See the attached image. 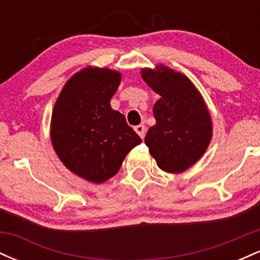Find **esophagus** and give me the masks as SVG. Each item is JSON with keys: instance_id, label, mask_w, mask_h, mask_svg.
Segmentation results:
<instances>
[{"instance_id": "obj_1", "label": "esophagus", "mask_w": 260, "mask_h": 260, "mask_svg": "<svg viewBox=\"0 0 260 260\" xmlns=\"http://www.w3.org/2000/svg\"><path fill=\"white\" fill-rule=\"evenodd\" d=\"M134 131L139 134V137L142 139L145 137V126H143V124H138V126L134 127Z\"/></svg>"}]
</instances>
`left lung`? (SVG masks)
<instances>
[{
	"instance_id": "8db88e82",
	"label": "left lung",
	"mask_w": 260,
	"mask_h": 260,
	"mask_svg": "<svg viewBox=\"0 0 260 260\" xmlns=\"http://www.w3.org/2000/svg\"><path fill=\"white\" fill-rule=\"evenodd\" d=\"M142 78L160 99L153 112L156 123L149 128L145 144L157 166L180 174L196 164L211 139V120L202 95L182 73L160 66L144 68Z\"/></svg>"
}]
</instances>
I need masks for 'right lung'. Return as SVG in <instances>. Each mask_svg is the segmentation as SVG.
I'll use <instances>...</instances> for the list:
<instances>
[{
	"label": "right lung",
	"instance_id": "add662e5",
	"mask_svg": "<svg viewBox=\"0 0 260 260\" xmlns=\"http://www.w3.org/2000/svg\"><path fill=\"white\" fill-rule=\"evenodd\" d=\"M120 82L116 71L88 67L66 83L53 107V149L66 168L94 183L117 174L131 149L142 143L110 105Z\"/></svg>",
	"mask_w": 260,
	"mask_h": 260
}]
</instances>
